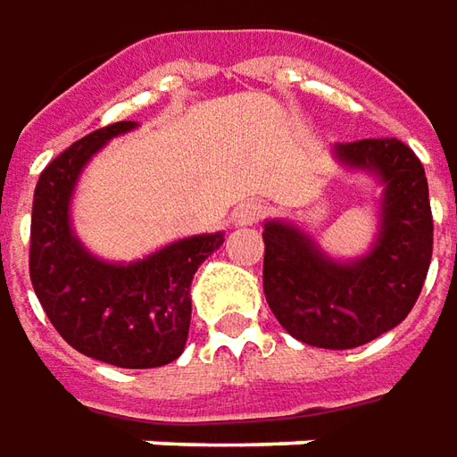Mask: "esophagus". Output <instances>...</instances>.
Listing matches in <instances>:
<instances>
[{"label":"esophagus","instance_id":"34e87169","mask_svg":"<svg viewBox=\"0 0 457 457\" xmlns=\"http://www.w3.org/2000/svg\"><path fill=\"white\" fill-rule=\"evenodd\" d=\"M262 214H265V207L260 204V202H245V204H240L237 210H235V214H232V220L237 222V225H255V222H260L262 220Z\"/></svg>","mask_w":457,"mask_h":457}]
</instances>
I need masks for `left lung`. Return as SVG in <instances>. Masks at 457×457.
Listing matches in <instances>:
<instances>
[{"label":"left lung","instance_id":"1","mask_svg":"<svg viewBox=\"0 0 457 457\" xmlns=\"http://www.w3.org/2000/svg\"><path fill=\"white\" fill-rule=\"evenodd\" d=\"M334 151L385 184L379 240L367 258L334 262L301 229L268 222L262 291L291 337L319 349H354L415 306L433 258V212L425 169L400 138H361Z\"/></svg>","mask_w":457,"mask_h":457}]
</instances>
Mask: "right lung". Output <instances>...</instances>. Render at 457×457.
I'll return each mask as SVG.
<instances>
[{"mask_svg": "<svg viewBox=\"0 0 457 457\" xmlns=\"http://www.w3.org/2000/svg\"><path fill=\"white\" fill-rule=\"evenodd\" d=\"M134 126H103L45 166L32 202L29 278L47 319L72 349L123 370H151L184 352L192 278L225 237H187L131 265L103 262L75 240L68 204L80 169L108 138Z\"/></svg>", "mask_w": 457, "mask_h": 457, "instance_id": "right-lung-1", "label": "right lung"}]
</instances>
